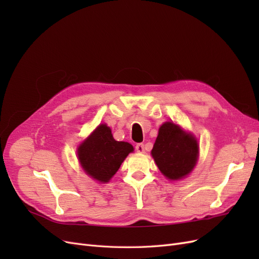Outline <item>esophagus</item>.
I'll return each mask as SVG.
<instances>
[{"instance_id":"obj_1","label":"esophagus","mask_w":259,"mask_h":259,"mask_svg":"<svg viewBox=\"0 0 259 259\" xmlns=\"http://www.w3.org/2000/svg\"><path fill=\"white\" fill-rule=\"evenodd\" d=\"M135 149H136V151L139 152V153L145 152V146H144V144H137L135 146Z\"/></svg>"}]
</instances>
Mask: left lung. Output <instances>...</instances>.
<instances>
[{
  "label": "left lung",
  "mask_w": 259,
  "mask_h": 259,
  "mask_svg": "<svg viewBox=\"0 0 259 259\" xmlns=\"http://www.w3.org/2000/svg\"><path fill=\"white\" fill-rule=\"evenodd\" d=\"M198 153L197 139L171 122L160 127L151 151L161 173L170 180L189 174L197 164Z\"/></svg>",
  "instance_id": "left-lung-1"
}]
</instances>
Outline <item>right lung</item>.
<instances>
[{
  "instance_id": "right-lung-1",
  "label": "right lung",
  "mask_w": 259,
  "mask_h": 259,
  "mask_svg": "<svg viewBox=\"0 0 259 259\" xmlns=\"http://www.w3.org/2000/svg\"><path fill=\"white\" fill-rule=\"evenodd\" d=\"M133 150L131 144L114 140L110 127L101 124L77 149V156L86 174L107 183Z\"/></svg>"
}]
</instances>
